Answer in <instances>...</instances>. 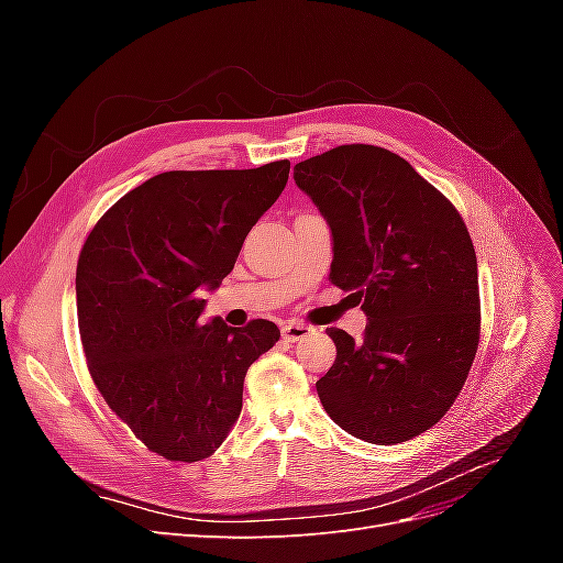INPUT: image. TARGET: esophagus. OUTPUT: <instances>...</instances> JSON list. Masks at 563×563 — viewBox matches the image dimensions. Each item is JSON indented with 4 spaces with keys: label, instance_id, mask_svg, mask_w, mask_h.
Returning a JSON list of instances; mask_svg holds the SVG:
<instances>
[{
    "label": "esophagus",
    "instance_id": "obj_1",
    "mask_svg": "<svg viewBox=\"0 0 563 563\" xmlns=\"http://www.w3.org/2000/svg\"><path fill=\"white\" fill-rule=\"evenodd\" d=\"M312 331L314 329L302 321H286L282 327V335H284V340H288V343H296V340L308 338Z\"/></svg>",
    "mask_w": 563,
    "mask_h": 563
}]
</instances>
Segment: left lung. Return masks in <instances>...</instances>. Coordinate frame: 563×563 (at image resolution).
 <instances>
[{"label":"left lung","mask_w":563,"mask_h":563,"mask_svg":"<svg viewBox=\"0 0 563 563\" xmlns=\"http://www.w3.org/2000/svg\"><path fill=\"white\" fill-rule=\"evenodd\" d=\"M333 232L331 284L362 302L364 338L329 329L335 364L317 395L368 444H401L446 416L482 333L463 216L395 152L338 145L294 166Z\"/></svg>","instance_id":"8db88e82"}]
</instances>
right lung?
Here are the masks:
<instances>
[{"label":"right lung","instance_id":"add662e5","mask_svg":"<svg viewBox=\"0 0 563 563\" xmlns=\"http://www.w3.org/2000/svg\"><path fill=\"white\" fill-rule=\"evenodd\" d=\"M291 162L166 172L103 213L77 261V321L100 395L166 460L209 457L242 411L249 366L279 340L267 319L201 323L199 288L223 282Z\"/></svg>","mask_w":563,"mask_h":563}]
</instances>
